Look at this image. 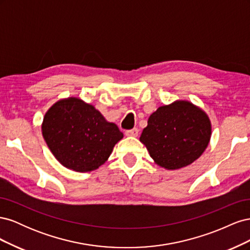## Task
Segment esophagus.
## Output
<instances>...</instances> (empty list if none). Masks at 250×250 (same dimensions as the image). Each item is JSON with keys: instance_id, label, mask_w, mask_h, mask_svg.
Returning <instances> with one entry per match:
<instances>
[{"instance_id": "1", "label": "esophagus", "mask_w": 250, "mask_h": 250, "mask_svg": "<svg viewBox=\"0 0 250 250\" xmlns=\"http://www.w3.org/2000/svg\"><path fill=\"white\" fill-rule=\"evenodd\" d=\"M125 134L127 135V137H138L139 129H138V128H133V129L126 130Z\"/></svg>"}]
</instances>
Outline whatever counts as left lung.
Listing matches in <instances>:
<instances>
[{
  "instance_id": "8db88e82",
  "label": "left lung",
  "mask_w": 250,
  "mask_h": 250,
  "mask_svg": "<svg viewBox=\"0 0 250 250\" xmlns=\"http://www.w3.org/2000/svg\"><path fill=\"white\" fill-rule=\"evenodd\" d=\"M210 121L188 101L158 107L148 119L140 141L161 167L176 170L195 162L208 145Z\"/></svg>"
}]
</instances>
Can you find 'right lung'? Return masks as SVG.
Listing matches in <instances>:
<instances>
[{"mask_svg": "<svg viewBox=\"0 0 250 250\" xmlns=\"http://www.w3.org/2000/svg\"><path fill=\"white\" fill-rule=\"evenodd\" d=\"M42 131L56 160L76 172L99 168L123 138L118 126L107 122L93 105L73 97L52 105Z\"/></svg>", "mask_w": 250, "mask_h": 250, "instance_id": "right-lung-1", "label": "right lung"}]
</instances>
